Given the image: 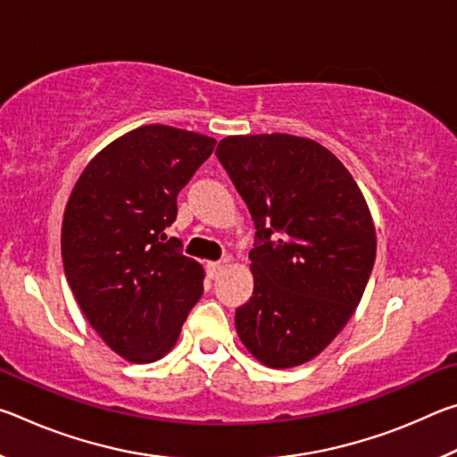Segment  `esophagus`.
I'll list each match as a JSON object with an SVG mask.
<instances>
[{
	"instance_id": "esophagus-1",
	"label": "esophagus",
	"mask_w": 457,
	"mask_h": 457,
	"mask_svg": "<svg viewBox=\"0 0 457 457\" xmlns=\"http://www.w3.org/2000/svg\"><path fill=\"white\" fill-rule=\"evenodd\" d=\"M223 268H226L223 262H210V264H207V274H210L212 280H215V278L223 272Z\"/></svg>"
}]
</instances>
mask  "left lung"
Wrapping results in <instances>:
<instances>
[{"label":"left lung","instance_id":"left-lung-1","mask_svg":"<svg viewBox=\"0 0 457 457\" xmlns=\"http://www.w3.org/2000/svg\"><path fill=\"white\" fill-rule=\"evenodd\" d=\"M220 163L256 226L253 292L236 311L245 349L274 369L327 349L359 306L375 264L367 201L328 149L294 135H237Z\"/></svg>","mask_w":457,"mask_h":457}]
</instances>
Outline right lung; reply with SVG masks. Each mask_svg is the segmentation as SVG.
<instances>
[{
    "label": "right lung",
    "instance_id": "right-lung-1",
    "mask_svg": "<svg viewBox=\"0 0 457 457\" xmlns=\"http://www.w3.org/2000/svg\"><path fill=\"white\" fill-rule=\"evenodd\" d=\"M213 146L191 130L138 127L90 161L68 199L66 280L92 328L127 361L165 357L204 294V268L179 239H163L177 195Z\"/></svg>",
    "mask_w": 457,
    "mask_h": 457
}]
</instances>
